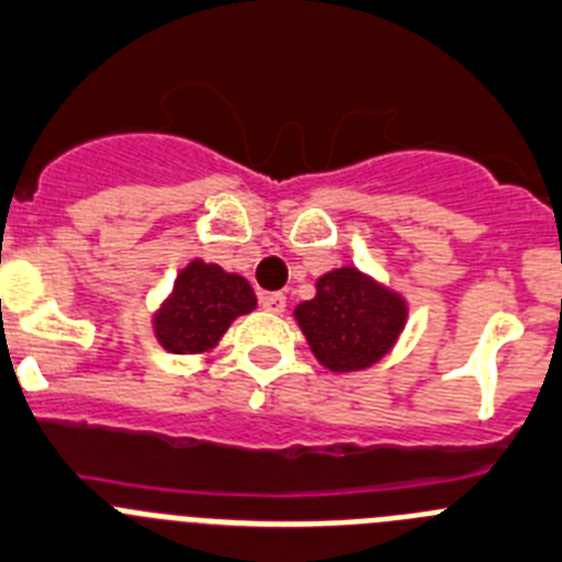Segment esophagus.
I'll return each mask as SVG.
<instances>
[{
  "label": "esophagus",
  "mask_w": 562,
  "mask_h": 562,
  "mask_svg": "<svg viewBox=\"0 0 562 562\" xmlns=\"http://www.w3.org/2000/svg\"><path fill=\"white\" fill-rule=\"evenodd\" d=\"M260 302L269 313H285V296L282 293H262Z\"/></svg>",
  "instance_id": "34e87169"
}]
</instances>
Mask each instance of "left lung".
I'll return each instance as SVG.
<instances>
[{
    "mask_svg": "<svg viewBox=\"0 0 562 562\" xmlns=\"http://www.w3.org/2000/svg\"><path fill=\"white\" fill-rule=\"evenodd\" d=\"M313 356L330 372H358L381 361L406 327L401 293L344 266L316 280V296L293 311Z\"/></svg>",
    "mask_w": 562,
    "mask_h": 562,
    "instance_id": "left-lung-1",
    "label": "left lung"
}]
</instances>
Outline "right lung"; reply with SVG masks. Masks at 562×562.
Listing matches in <instances>:
<instances>
[{
  "label": "right lung",
  "instance_id": "add662e5",
  "mask_svg": "<svg viewBox=\"0 0 562 562\" xmlns=\"http://www.w3.org/2000/svg\"><path fill=\"white\" fill-rule=\"evenodd\" d=\"M255 307L257 296L249 280L229 274L215 262H187L170 296L154 313L156 341L176 356L210 352L232 322Z\"/></svg>",
  "mask_w": 562,
  "mask_h": 562
}]
</instances>
